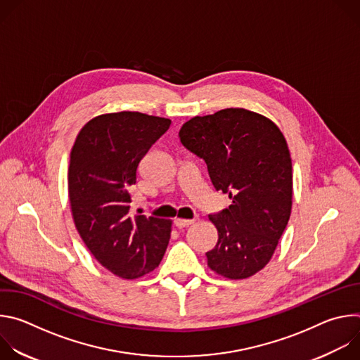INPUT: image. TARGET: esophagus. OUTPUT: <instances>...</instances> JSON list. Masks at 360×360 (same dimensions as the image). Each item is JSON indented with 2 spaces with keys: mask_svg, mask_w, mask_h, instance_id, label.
<instances>
[{
  "mask_svg": "<svg viewBox=\"0 0 360 360\" xmlns=\"http://www.w3.org/2000/svg\"><path fill=\"white\" fill-rule=\"evenodd\" d=\"M192 224H193V219H181V218H176V219H175V226L179 228V229L186 228V226H189V225H192Z\"/></svg>",
  "mask_w": 360,
  "mask_h": 360,
  "instance_id": "34e87169",
  "label": "esophagus"
}]
</instances>
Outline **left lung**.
<instances>
[{
    "label": "left lung",
    "mask_w": 360,
    "mask_h": 360,
    "mask_svg": "<svg viewBox=\"0 0 360 360\" xmlns=\"http://www.w3.org/2000/svg\"><path fill=\"white\" fill-rule=\"evenodd\" d=\"M182 145L205 161L229 208L210 215L218 243L208 266L228 279H245L271 261L292 210V161L281 129L266 117L226 108L195 117L179 131Z\"/></svg>",
    "instance_id": "obj_1"
}]
</instances>
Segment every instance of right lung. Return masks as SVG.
<instances>
[{
	"mask_svg": "<svg viewBox=\"0 0 360 360\" xmlns=\"http://www.w3.org/2000/svg\"><path fill=\"white\" fill-rule=\"evenodd\" d=\"M171 120L141 112L92 118L71 150L68 195L79 236L114 275L136 279L155 269L171 238L169 219L131 211L138 165Z\"/></svg>",
	"mask_w": 360,
	"mask_h": 360,
	"instance_id": "obj_1",
	"label": "right lung"
}]
</instances>
